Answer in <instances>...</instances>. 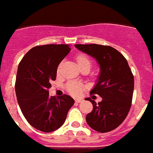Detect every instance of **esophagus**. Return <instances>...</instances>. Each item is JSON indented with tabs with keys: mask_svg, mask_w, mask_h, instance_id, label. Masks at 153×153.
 Returning a JSON list of instances; mask_svg holds the SVG:
<instances>
[{
	"mask_svg": "<svg viewBox=\"0 0 153 153\" xmlns=\"http://www.w3.org/2000/svg\"><path fill=\"white\" fill-rule=\"evenodd\" d=\"M75 101H76L77 103H81V102H82L83 100L82 99H81V98H79V99H76V100H75Z\"/></svg>",
	"mask_w": 153,
	"mask_h": 153,
	"instance_id": "esophagus-1",
	"label": "esophagus"
}]
</instances>
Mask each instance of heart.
<instances>
[{
	"label": "heart",
	"mask_w": 153,
	"mask_h": 153,
	"mask_svg": "<svg viewBox=\"0 0 153 153\" xmlns=\"http://www.w3.org/2000/svg\"><path fill=\"white\" fill-rule=\"evenodd\" d=\"M77 65L80 68V70H84V69H88L89 70L92 66L91 59L85 54L81 53L77 56L76 58ZM58 72H59V68H58ZM66 90L72 96L78 97L79 96L82 92L84 90L85 86L80 83L75 82H69L66 84L65 85Z\"/></svg>",
	"instance_id": "1"
}]
</instances>
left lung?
<instances>
[{"label": "left lung", "mask_w": 153, "mask_h": 153, "mask_svg": "<svg viewBox=\"0 0 153 153\" xmlns=\"http://www.w3.org/2000/svg\"><path fill=\"white\" fill-rule=\"evenodd\" d=\"M75 47L95 58L100 67L98 82L90 94H97L102 100L97 104L88 98L93 105L85 118L88 125L100 133L115 130L126 119L132 104L134 81L128 63L108 45L77 44Z\"/></svg>", "instance_id": "obj_1"}]
</instances>
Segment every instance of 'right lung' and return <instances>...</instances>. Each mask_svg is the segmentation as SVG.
Listing matches in <instances>:
<instances>
[{"label": "right lung", "mask_w": 153, "mask_h": 153, "mask_svg": "<svg viewBox=\"0 0 153 153\" xmlns=\"http://www.w3.org/2000/svg\"><path fill=\"white\" fill-rule=\"evenodd\" d=\"M70 50L69 45H38L28 51L19 64L15 85L19 105L27 121L42 132L59 129L74 105L69 95L56 98L48 94L58 65Z\"/></svg>", "instance_id": "right-lung-1"}]
</instances>
